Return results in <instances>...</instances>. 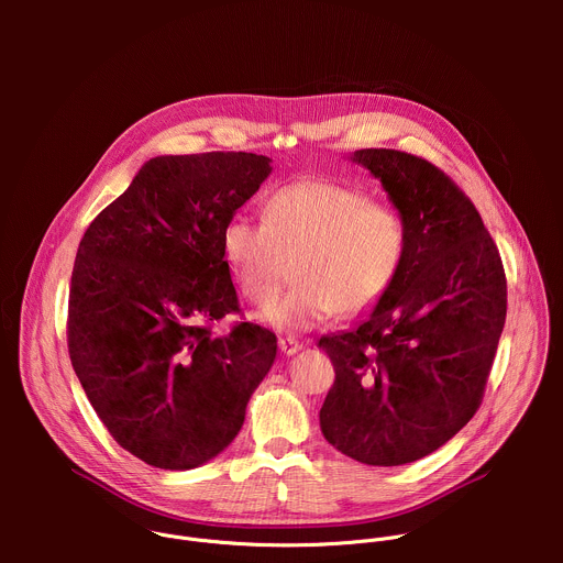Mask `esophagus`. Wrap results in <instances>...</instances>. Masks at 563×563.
Segmentation results:
<instances>
[{"instance_id":"obj_1","label":"esophagus","mask_w":563,"mask_h":563,"mask_svg":"<svg viewBox=\"0 0 563 563\" xmlns=\"http://www.w3.org/2000/svg\"><path fill=\"white\" fill-rule=\"evenodd\" d=\"M278 347H280V352H283V354L291 356V354H296V352H300V350H302V343H300V341H296V339H291V336H283V339L278 341Z\"/></svg>"}]
</instances>
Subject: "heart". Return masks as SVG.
Returning a JSON list of instances; mask_svg holds the SVG:
<instances>
[{
	"mask_svg": "<svg viewBox=\"0 0 563 563\" xmlns=\"http://www.w3.org/2000/svg\"><path fill=\"white\" fill-rule=\"evenodd\" d=\"M406 245V218L394 207L332 180L289 183L267 198L263 220L235 213L220 233L233 283L258 307L278 298L294 263V289L263 311L267 325L289 332L334 311L369 309L394 280Z\"/></svg>",
	"mask_w": 563,
	"mask_h": 563,
	"instance_id": "b5f03b06",
	"label": "heart"
}]
</instances>
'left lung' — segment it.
Masks as SVG:
<instances>
[{
  "mask_svg": "<svg viewBox=\"0 0 563 563\" xmlns=\"http://www.w3.org/2000/svg\"><path fill=\"white\" fill-rule=\"evenodd\" d=\"M406 218L400 267L352 332L323 336L336 380L323 437L367 465H404L448 443L478 410L506 323V272L472 200L432 163L361 148Z\"/></svg>",
  "mask_w": 563,
  "mask_h": 563,
  "instance_id": "1",
  "label": "left lung"
}]
</instances>
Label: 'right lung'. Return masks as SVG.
I'll use <instances>...</instances> for the list:
<instances>
[{"instance_id": "right-lung-1", "label": "right lung", "mask_w": 563, "mask_h": 563, "mask_svg": "<svg viewBox=\"0 0 563 563\" xmlns=\"http://www.w3.org/2000/svg\"><path fill=\"white\" fill-rule=\"evenodd\" d=\"M267 155H157L79 240L66 339L111 437L144 463L191 470L245 423L276 334L213 323L240 311L220 233L272 174Z\"/></svg>"}]
</instances>
